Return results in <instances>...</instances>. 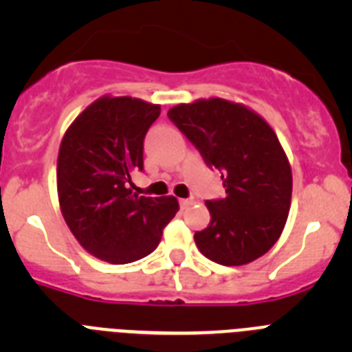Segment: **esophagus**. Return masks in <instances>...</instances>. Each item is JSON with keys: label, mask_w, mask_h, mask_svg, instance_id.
I'll return each instance as SVG.
<instances>
[{"label": "esophagus", "mask_w": 352, "mask_h": 352, "mask_svg": "<svg viewBox=\"0 0 352 352\" xmlns=\"http://www.w3.org/2000/svg\"><path fill=\"white\" fill-rule=\"evenodd\" d=\"M179 204H182V208H188L194 204V199L188 197V199H179Z\"/></svg>", "instance_id": "esophagus-1"}]
</instances>
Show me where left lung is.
Here are the masks:
<instances>
[{
	"label": "left lung",
	"mask_w": 352,
	"mask_h": 352,
	"mask_svg": "<svg viewBox=\"0 0 352 352\" xmlns=\"http://www.w3.org/2000/svg\"><path fill=\"white\" fill-rule=\"evenodd\" d=\"M167 116L226 186V197L206 203L210 226L194 234L201 254L222 266L259 259L280 238L291 208V164L275 130L247 105L219 96L174 105Z\"/></svg>",
	"instance_id": "left-lung-1"
}]
</instances>
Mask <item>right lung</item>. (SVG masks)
<instances>
[{"label": "right lung", "instance_id": "add662e5", "mask_svg": "<svg viewBox=\"0 0 352 352\" xmlns=\"http://www.w3.org/2000/svg\"><path fill=\"white\" fill-rule=\"evenodd\" d=\"M160 105L104 95L65 132L58 153V201L80 247L96 259L126 264L160 243L178 213V199L133 194L130 174L142 170V142Z\"/></svg>", "mask_w": 352, "mask_h": 352}]
</instances>
